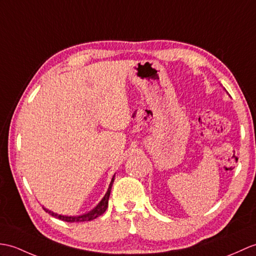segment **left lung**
<instances>
[{
    "label": "left lung",
    "instance_id": "obj_1",
    "mask_svg": "<svg viewBox=\"0 0 256 256\" xmlns=\"http://www.w3.org/2000/svg\"><path fill=\"white\" fill-rule=\"evenodd\" d=\"M227 94H228V92H227Z\"/></svg>",
    "mask_w": 256,
    "mask_h": 256
}]
</instances>
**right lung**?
<instances>
[{
	"label": "right lung",
	"instance_id": "obj_1",
	"mask_svg": "<svg viewBox=\"0 0 256 256\" xmlns=\"http://www.w3.org/2000/svg\"><path fill=\"white\" fill-rule=\"evenodd\" d=\"M114 176H116V174H114ZM114 176H112L111 182H110L109 188H108V191L106 192L104 196L102 198H101V200L97 204V206L94 207V208H92L90 212H88L84 214V215H80V216H65V215H58V214L53 212L52 210H49L48 208H46L44 206H42V208L46 212L50 214L51 216L56 217V218H58V219H61V220L66 222H84L94 220V219H96L97 217L102 215V214L106 212V207H108V200H109V196H110L112 184H114Z\"/></svg>",
	"mask_w": 256,
	"mask_h": 256
}]
</instances>
